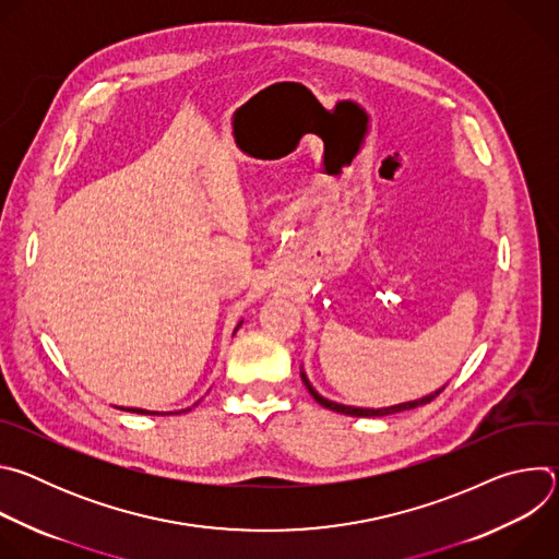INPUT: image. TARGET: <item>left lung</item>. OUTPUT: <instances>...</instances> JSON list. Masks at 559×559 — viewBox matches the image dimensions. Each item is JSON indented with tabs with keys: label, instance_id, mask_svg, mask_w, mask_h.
Returning <instances> with one entry per match:
<instances>
[{
	"label": "left lung",
	"instance_id": "1",
	"mask_svg": "<svg viewBox=\"0 0 559 559\" xmlns=\"http://www.w3.org/2000/svg\"><path fill=\"white\" fill-rule=\"evenodd\" d=\"M300 376H302V382H305V386H307V391L313 395V401L321 405V407H325V409H332V412H338V414H345V416H356V418H371V416H391V414H397V412H407V409H416V407H420V405H427V403H431L436 395H440L442 393V389H438V391H433V393H429V395H425V397H420V401H412V403H403V405H393V407H384V409H362V407H347V405H338V403H334V401H328V397H323L321 393H318L311 384H309V380H307V376H305V371H300Z\"/></svg>",
	"mask_w": 559,
	"mask_h": 559
}]
</instances>
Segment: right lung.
I'll return each mask as SVG.
<instances>
[{
	"mask_svg": "<svg viewBox=\"0 0 559 559\" xmlns=\"http://www.w3.org/2000/svg\"><path fill=\"white\" fill-rule=\"evenodd\" d=\"M238 328H241V323L236 325V330H238ZM236 330H234V332H236ZM123 412H132V414H145V416H158V412H145V409H123ZM186 412H188V409H186ZM162 416H164V414H162Z\"/></svg>",
	"mask_w": 559,
	"mask_h": 559,
	"instance_id": "add662e5",
	"label": "right lung"
}]
</instances>
